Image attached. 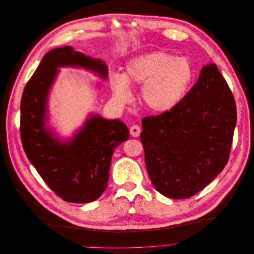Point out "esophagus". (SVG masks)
I'll use <instances>...</instances> for the list:
<instances>
[{
  "mask_svg": "<svg viewBox=\"0 0 254 254\" xmlns=\"http://www.w3.org/2000/svg\"><path fill=\"white\" fill-rule=\"evenodd\" d=\"M142 129L139 125H132L131 128H130V134H131L133 137H137L141 134Z\"/></svg>",
  "mask_w": 254,
  "mask_h": 254,
  "instance_id": "obj_1",
  "label": "esophagus"
}]
</instances>
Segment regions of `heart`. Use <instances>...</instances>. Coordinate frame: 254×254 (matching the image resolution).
Here are the masks:
<instances>
[{
    "label": "heart",
    "instance_id": "b5f03b06",
    "mask_svg": "<svg viewBox=\"0 0 254 254\" xmlns=\"http://www.w3.org/2000/svg\"><path fill=\"white\" fill-rule=\"evenodd\" d=\"M193 77V65L189 59L155 51L130 60L124 75L112 74L110 82L113 95L122 103L131 96L129 84H143L140 97L145 108L166 112L182 101Z\"/></svg>",
    "mask_w": 254,
    "mask_h": 254
}]
</instances>
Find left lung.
I'll return each mask as SVG.
<instances>
[{"instance_id":"1","label":"left lung","mask_w":254,"mask_h":254,"mask_svg":"<svg viewBox=\"0 0 254 254\" xmlns=\"http://www.w3.org/2000/svg\"><path fill=\"white\" fill-rule=\"evenodd\" d=\"M146 168L159 193L186 199L226 166L236 125V105L215 64L170 111L142 120Z\"/></svg>"}]
</instances>
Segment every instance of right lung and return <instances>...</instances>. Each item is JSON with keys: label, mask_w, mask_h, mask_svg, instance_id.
I'll return each instance as SVG.
<instances>
[{"label": "right lung", "mask_w": 254, "mask_h": 254, "mask_svg": "<svg viewBox=\"0 0 254 254\" xmlns=\"http://www.w3.org/2000/svg\"><path fill=\"white\" fill-rule=\"evenodd\" d=\"M60 66H81L107 78L106 64L72 47L54 49L43 56L21 99L23 148L44 182L64 201L88 203L102 196L109 179L114 149L129 139L120 120L92 115L70 142L61 143L45 127L47 98Z\"/></svg>", "instance_id": "obj_1"}]
</instances>
